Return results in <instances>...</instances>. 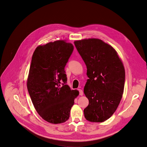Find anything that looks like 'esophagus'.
Segmentation results:
<instances>
[{
  "mask_svg": "<svg viewBox=\"0 0 147 147\" xmlns=\"http://www.w3.org/2000/svg\"><path fill=\"white\" fill-rule=\"evenodd\" d=\"M78 91H79V92H80V96H82V95H83V91H82V90H81V89H79Z\"/></svg>",
  "mask_w": 147,
  "mask_h": 147,
  "instance_id": "esophagus-1",
  "label": "esophagus"
}]
</instances>
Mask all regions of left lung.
Segmentation results:
<instances>
[{
	"mask_svg": "<svg viewBox=\"0 0 147 147\" xmlns=\"http://www.w3.org/2000/svg\"><path fill=\"white\" fill-rule=\"evenodd\" d=\"M87 66L89 78L84 92L89 105L84 110L85 118L91 122H102L116 110L123 94L125 71L116 50L98 38L74 41Z\"/></svg>",
	"mask_w": 147,
	"mask_h": 147,
	"instance_id": "8db88e82",
	"label": "left lung"
}]
</instances>
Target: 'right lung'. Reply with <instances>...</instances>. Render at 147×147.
<instances>
[{
  "instance_id": "add662e5",
  "label": "right lung",
  "mask_w": 147,
  "mask_h": 147,
  "mask_svg": "<svg viewBox=\"0 0 147 147\" xmlns=\"http://www.w3.org/2000/svg\"><path fill=\"white\" fill-rule=\"evenodd\" d=\"M74 50L66 40L38 46L32 55L27 88L38 115L53 124L65 122L70 116L74 100L79 95L66 84L65 67ZM64 84L60 85V81Z\"/></svg>"
}]
</instances>
